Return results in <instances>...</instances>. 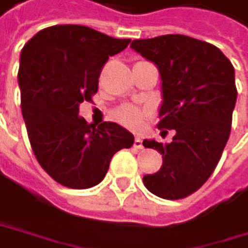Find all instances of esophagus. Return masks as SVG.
Masks as SVG:
<instances>
[{
    "mask_svg": "<svg viewBox=\"0 0 248 248\" xmlns=\"http://www.w3.org/2000/svg\"><path fill=\"white\" fill-rule=\"evenodd\" d=\"M134 147H135V149H142V140H141L140 137L135 138V141H134Z\"/></svg>",
    "mask_w": 248,
    "mask_h": 248,
    "instance_id": "obj_1",
    "label": "esophagus"
}]
</instances>
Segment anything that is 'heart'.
I'll list each match as a JSON object with an SVG mask.
<instances>
[{
  "mask_svg": "<svg viewBox=\"0 0 248 248\" xmlns=\"http://www.w3.org/2000/svg\"><path fill=\"white\" fill-rule=\"evenodd\" d=\"M116 117L123 125H126L129 128H138L142 120V113L134 107H123L116 113Z\"/></svg>",
  "mask_w": 248,
  "mask_h": 248,
  "instance_id": "1",
  "label": "heart"
}]
</instances>
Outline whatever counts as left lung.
Returning <instances> with one entry per match:
<instances>
[{
    "instance_id": "obj_1",
    "label": "left lung",
    "mask_w": 248,
    "mask_h": 248,
    "mask_svg": "<svg viewBox=\"0 0 248 248\" xmlns=\"http://www.w3.org/2000/svg\"><path fill=\"white\" fill-rule=\"evenodd\" d=\"M131 47L159 71L157 126L175 129L171 142L142 141L164 160L142 183L159 198H186L207 182L228 142L236 102L235 70L220 49L187 35L134 40Z\"/></svg>"
}]
</instances>
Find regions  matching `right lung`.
I'll use <instances>...</instances> for the list:
<instances>
[{
    "label": "right lung",
    "instance_id": "add662e5",
    "mask_svg": "<svg viewBox=\"0 0 248 248\" xmlns=\"http://www.w3.org/2000/svg\"><path fill=\"white\" fill-rule=\"evenodd\" d=\"M129 41L81 25H56L23 46L17 80L28 137L38 164L62 186H96L114 153L134 144V135L117 123L95 126L78 116L80 104L98 91L102 65Z\"/></svg>",
    "mask_w": 248,
    "mask_h": 248
}]
</instances>
